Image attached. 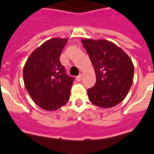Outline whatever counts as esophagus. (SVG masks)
Here are the masks:
<instances>
[{
	"instance_id": "obj_1",
	"label": "esophagus",
	"mask_w": 154,
	"mask_h": 154,
	"mask_svg": "<svg viewBox=\"0 0 154 154\" xmlns=\"http://www.w3.org/2000/svg\"><path fill=\"white\" fill-rule=\"evenodd\" d=\"M76 80H77L78 82L81 81V80H82V75H81V74H80L79 75H78L77 77H76Z\"/></svg>"
}]
</instances>
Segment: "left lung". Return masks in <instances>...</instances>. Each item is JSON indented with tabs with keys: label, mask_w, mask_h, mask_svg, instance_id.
I'll return each instance as SVG.
<instances>
[{
	"label": "left lung",
	"mask_w": 154,
	"mask_h": 154,
	"mask_svg": "<svg viewBox=\"0 0 154 154\" xmlns=\"http://www.w3.org/2000/svg\"><path fill=\"white\" fill-rule=\"evenodd\" d=\"M83 45L94 66L97 81L88 89L90 101L111 108L125 99L134 77V66L122 48L106 40L83 39Z\"/></svg>",
	"instance_id": "1"
}]
</instances>
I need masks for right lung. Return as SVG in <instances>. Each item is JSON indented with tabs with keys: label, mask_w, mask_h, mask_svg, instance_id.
<instances>
[{
	"label": "right lung",
	"mask_w": 154,
	"mask_h": 154,
	"mask_svg": "<svg viewBox=\"0 0 154 154\" xmlns=\"http://www.w3.org/2000/svg\"><path fill=\"white\" fill-rule=\"evenodd\" d=\"M68 38H53L35 49L23 68L26 91L40 108L48 111L67 103L74 78L66 75L60 55Z\"/></svg>",
	"instance_id": "add662e5"
}]
</instances>
